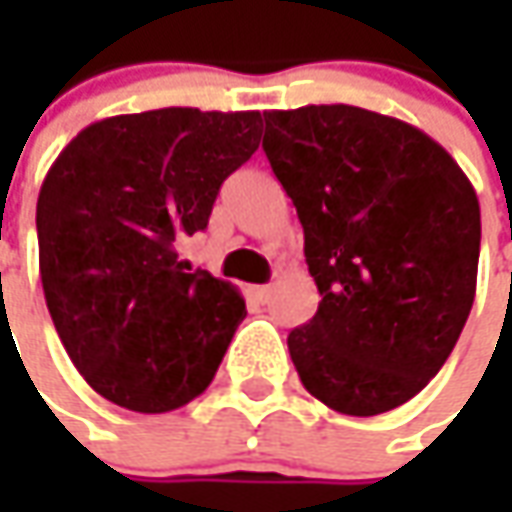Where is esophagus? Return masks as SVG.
<instances>
[{"label": "esophagus", "instance_id": "1", "mask_svg": "<svg viewBox=\"0 0 512 512\" xmlns=\"http://www.w3.org/2000/svg\"><path fill=\"white\" fill-rule=\"evenodd\" d=\"M253 296H256V299H259V302L265 305L267 299H270V285H256V287H253Z\"/></svg>", "mask_w": 512, "mask_h": 512}]
</instances>
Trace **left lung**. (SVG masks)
Segmentation results:
<instances>
[{
    "label": "left lung",
    "instance_id": "left-lung-1",
    "mask_svg": "<svg viewBox=\"0 0 512 512\" xmlns=\"http://www.w3.org/2000/svg\"><path fill=\"white\" fill-rule=\"evenodd\" d=\"M270 168L305 227L319 310L287 347L310 396L344 416L413 399L476 299L482 213L447 150L353 105L267 110Z\"/></svg>",
    "mask_w": 512,
    "mask_h": 512
}]
</instances>
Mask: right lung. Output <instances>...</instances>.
I'll return each instance as SVG.
<instances>
[{"mask_svg": "<svg viewBox=\"0 0 512 512\" xmlns=\"http://www.w3.org/2000/svg\"><path fill=\"white\" fill-rule=\"evenodd\" d=\"M259 128V110L125 113L50 165L36 202L42 290L70 362L108 402L168 413L213 382L245 299L190 273L176 247L205 230Z\"/></svg>", "mask_w": 512, "mask_h": 512, "instance_id": "obj_1", "label": "right lung"}]
</instances>
